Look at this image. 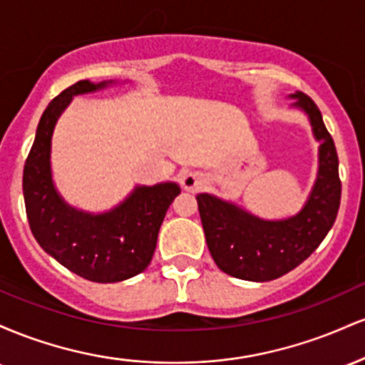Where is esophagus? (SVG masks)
I'll return each mask as SVG.
<instances>
[{"label": "esophagus", "instance_id": "esophagus-1", "mask_svg": "<svg viewBox=\"0 0 365 365\" xmlns=\"http://www.w3.org/2000/svg\"><path fill=\"white\" fill-rule=\"evenodd\" d=\"M180 183H182V188L187 192H197L204 187L206 180L200 173L197 171H188V173H183L182 178H180Z\"/></svg>", "mask_w": 365, "mask_h": 365}]
</instances>
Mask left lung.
Segmentation results:
<instances>
[{"mask_svg": "<svg viewBox=\"0 0 365 365\" xmlns=\"http://www.w3.org/2000/svg\"><path fill=\"white\" fill-rule=\"evenodd\" d=\"M292 108L304 111L319 142V166L304 207L287 220H262L212 194H199L204 235L221 271L247 282H271L295 269L328 235L341 199L338 154L319 108L304 92H295Z\"/></svg>", "mask_w": 365, "mask_h": 365, "instance_id": "1", "label": "left lung"}]
</instances>
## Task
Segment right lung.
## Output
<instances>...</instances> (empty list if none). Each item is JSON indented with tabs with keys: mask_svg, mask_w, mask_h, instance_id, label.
<instances>
[{
	"mask_svg": "<svg viewBox=\"0 0 365 365\" xmlns=\"http://www.w3.org/2000/svg\"><path fill=\"white\" fill-rule=\"evenodd\" d=\"M81 81L48 104L24 166V199L32 235L44 252L72 273L96 283H116L142 273L156 249L158 233L178 183L137 185L118 206L87 212L70 206L56 190L51 171V139L56 121L73 96L111 86Z\"/></svg>",
	"mask_w": 365,
	"mask_h": 365,
	"instance_id": "add662e5",
	"label": "right lung"
}]
</instances>
